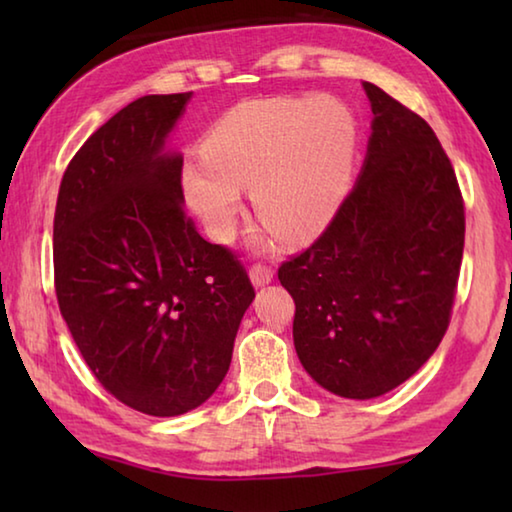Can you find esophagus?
I'll use <instances>...</instances> for the list:
<instances>
[{"label": "esophagus", "mask_w": 512, "mask_h": 512, "mask_svg": "<svg viewBox=\"0 0 512 512\" xmlns=\"http://www.w3.org/2000/svg\"><path fill=\"white\" fill-rule=\"evenodd\" d=\"M250 280H253L255 287H264V284L273 280V268L266 264H255L250 268Z\"/></svg>", "instance_id": "1"}]
</instances>
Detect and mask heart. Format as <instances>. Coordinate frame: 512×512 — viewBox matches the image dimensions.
<instances>
[{
	"instance_id": "1",
	"label": "heart",
	"mask_w": 512,
	"mask_h": 512,
	"mask_svg": "<svg viewBox=\"0 0 512 512\" xmlns=\"http://www.w3.org/2000/svg\"><path fill=\"white\" fill-rule=\"evenodd\" d=\"M357 126L334 101L262 99L230 110L183 164L189 205L228 241L250 187L257 221L284 244H307L339 212L350 185Z\"/></svg>"
}]
</instances>
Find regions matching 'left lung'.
<instances>
[{
  "label": "left lung",
  "mask_w": 512,
  "mask_h": 512,
  "mask_svg": "<svg viewBox=\"0 0 512 512\" xmlns=\"http://www.w3.org/2000/svg\"><path fill=\"white\" fill-rule=\"evenodd\" d=\"M372 133L359 180L323 235L277 271L296 302L293 343L329 393L370 400L422 368L447 332L465 207L436 133L363 83Z\"/></svg>",
  "instance_id": "left-lung-1"
}]
</instances>
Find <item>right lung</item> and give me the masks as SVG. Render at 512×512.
<instances>
[{
    "instance_id": "add662e5",
    "label": "right lung",
    "mask_w": 512,
    "mask_h": 512,
    "mask_svg": "<svg viewBox=\"0 0 512 512\" xmlns=\"http://www.w3.org/2000/svg\"><path fill=\"white\" fill-rule=\"evenodd\" d=\"M192 92L149 94L88 137L60 183L54 284L94 377L131 409L171 418L225 377L255 298L246 268L185 214L183 158L164 140Z\"/></svg>"
}]
</instances>
